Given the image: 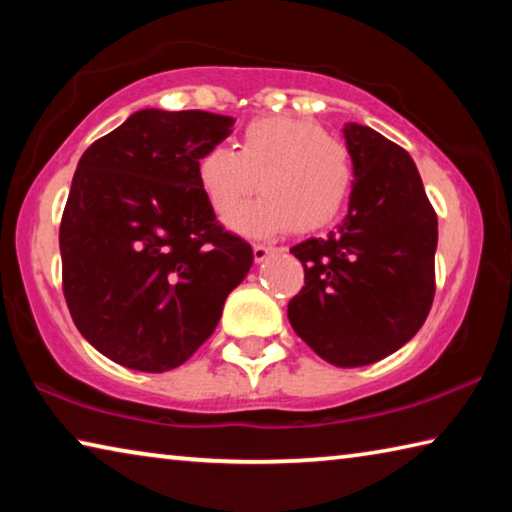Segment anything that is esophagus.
<instances>
[{
	"mask_svg": "<svg viewBox=\"0 0 512 512\" xmlns=\"http://www.w3.org/2000/svg\"><path fill=\"white\" fill-rule=\"evenodd\" d=\"M275 248L273 246H264V244H255L253 246V255H255V262L262 264L264 259H268V255H273Z\"/></svg>",
	"mask_w": 512,
	"mask_h": 512,
	"instance_id": "34e87169",
	"label": "esophagus"
}]
</instances>
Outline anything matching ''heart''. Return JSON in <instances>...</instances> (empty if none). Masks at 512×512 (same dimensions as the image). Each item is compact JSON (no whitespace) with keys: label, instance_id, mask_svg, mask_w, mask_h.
I'll return each mask as SVG.
<instances>
[{"label":"heart","instance_id":"1","mask_svg":"<svg viewBox=\"0 0 512 512\" xmlns=\"http://www.w3.org/2000/svg\"><path fill=\"white\" fill-rule=\"evenodd\" d=\"M207 203L225 219L250 196L257 201L230 221L244 235L311 232L336 219L352 187L345 144L311 119L259 117L244 128L239 149L210 146L196 162Z\"/></svg>","mask_w":512,"mask_h":512}]
</instances>
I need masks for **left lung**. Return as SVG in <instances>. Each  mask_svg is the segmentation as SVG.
Listing matches in <instances>:
<instances>
[{
    "instance_id": "obj_1",
    "label": "left lung",
    "mask_w": 512,
    "mask_h": 512,
    "mask_svg": "<svg viewBox=\"0 0 512 512\" xmlns=\"http://www.w3.org/2000/svg\"><path fill=\"white\" fill-rule=\"evenodd\" d=\"M352 158L348 214L291 253L305 287L289 302V323L320 359L368 366L409 343L433 302L438 219L409 153L372 131L343 126Z\"/></svg>"
}]
</instances>
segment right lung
I'll list each match as a JSON object with an SVG mask.
<instances>
[{"label":"right lung","instance_id":"1","mask_svg":"<svg viewBox=\"0 0 512 512\" xmlns=\"http://www.w3.org/2000/svg\"><path fill=\"white\" fill-rule=\"evenodd\" d=\"M232 126L205 110L144 108L81 155L60 221L63 291L83 339L110 361L178 368L253 266L196 176Z\"/></svg>","mask_w":512,"mask_h":512}]
</instances>
